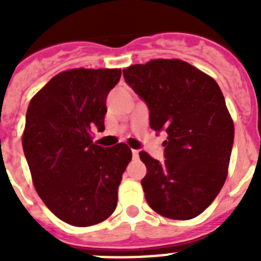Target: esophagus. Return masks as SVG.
Listing matches in <instances>:
<instances>
[{
	"mask_svg": "<svg viewBox=\"0 0 261 261\" xmlns=\"http://www.w3.org/2000/svg\"><path fill=\"white\" fill-rule=\"evenodd\" d=\"M132 156H133V159L140 158V155H138V150H132Z\"/></svg>",
	"mask_w": 261,
	"mask_h": 261,
	"instance_id": "34e87169",
	"label": "esophagus"
}]
</instances>
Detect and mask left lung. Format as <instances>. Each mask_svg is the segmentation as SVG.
<instances>
[{"mask_svg":"<svg viewBox=\"0 0 261 261\" xmlns=\"http://www.w3.org/2000/svg\"><path fill=\"white\" fill-rule=\"evenodd\" d=\"M125 82L146 103L150 128L165 130V161L145 151L141 180L150 208L171 220L201 214L227 176L234 123L220 86L181 60H151L123 70Z\"/></svg>","mask_w":261,"mask_h":261,"instance_id":"1","label":"left lung"}]
</instances>
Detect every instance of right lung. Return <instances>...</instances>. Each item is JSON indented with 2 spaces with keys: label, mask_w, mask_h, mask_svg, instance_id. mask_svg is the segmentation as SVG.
Wrapping results in <instances>:
<instances>
[{
  "label": "right lung",
  "mask_w": 261,
  "mask_h": 261,
  "mask_svg": "<svg viewBox=\"0 0 261 261\" xmlns=\"http://www.w3.org/2000/svg\"><path fill=\"white\" fill-rule=\"evenodd\" d=\"M120 69H70L59 73L30 102L23 151L40 199L69 225L86 227L107 220L132 151L125 144H94L105 130L106 100Z\"/></svg>",
  "instance_id": "obj_1"
}]
</instances>
